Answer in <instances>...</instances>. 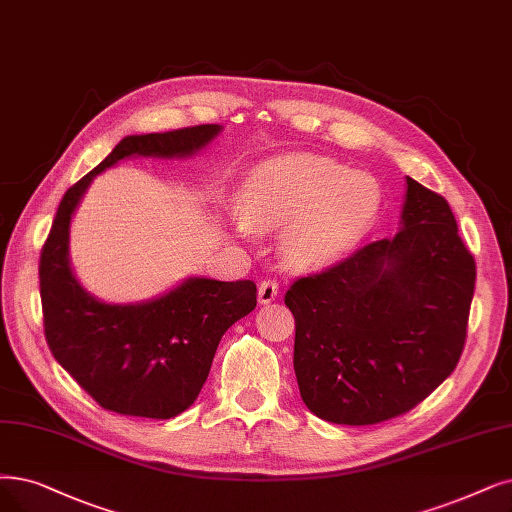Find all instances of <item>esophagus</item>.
<instances>
[{"mask_svg":"<svg viewBox=\"0 0 512 512\" xmlns=\"http://www.w3.org/2000/svg\"><path fill=\"white\" fill-rule=\"evenodd\" d=\"M277 294H279V285H277L275 279L260 281V285H258V300H260V304L273 302L277 298Z\"/></svg>","mask_w":512,"mask_h":512,"instance_id":"1","label":"esophagus"}]
</instances>
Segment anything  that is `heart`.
Segmentation results:
<instances>
[{
  "label": "heart",
  "mask_w": 512,
  "mask_h": 512,
  "mask_svg": "<svg viewBox=\"0 0 512 512\" xmlns=\"http://www.w3.org/2000/svg\"><path fill=\"white\" fill-rule=\"evenodd\" d=\"M382 191L370 174L315 155L264 163L239 195L243 220L262 231L285 227L281 248L300 267L330 262L370 233Z\"/></svg>",
  "instance_id": "1"
}]
</instances>
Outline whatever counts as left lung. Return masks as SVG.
<instances>
[{"label": "left lung", "mask_w": 512, "mask_h": 512, "mask_svg": "<svg viewBox=\"0 0 512 512\" xmlns=\"http://www.w3.org/2000/svg\"><path fill=\"white\" fill-rule=\"evenodd\" d=\"M475 277L449 203L407 178L393 237L298 277L285 292L306 407L346 426L414 410L456 370Z\"/></svg>", "instance_id": "8db88e82"}]
</instances>
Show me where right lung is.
<instances>
[{
	"label": "right lung",
	"mask_w": 512,
	"mask_h": 512,
	"mask_svg": "<svg viewBox=\"0 0 512 512\" xmlns=\"http://www.w3.org/2000/svg\"><path fill=\"white\" fill-rule=\"evenodd\" d=\"M218 124L126 136L67 189L39 256L44 334L54 359L109 412L168 420L195 403L222 334L254 311L256 283L187 279L142 304L92 298L69 267V224L92 178L119 159L187 157L206 147Z\"/></svg>",
	"instance_id": "right-lung-1"
}]
</instances>
